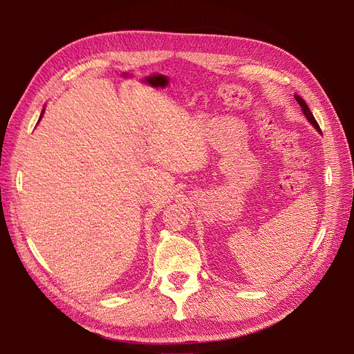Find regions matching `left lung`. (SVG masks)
<instances>
[{
  "label": "left lung",
  "mask_w": 354,
  "mask_h": 354,
  "mask_svg": "<svg viewBox=\"0 0 354 354\" xmlns=\"http://www.w3.org/2000/svg\"><path fill=\"white\" fill-rule=\"evenodd\" d=\"M295 100L298 102V104L299 106H301V109H303V112H304V115H306V118H307V120L310 121V122H312L313 125H315V128H316V130L317 131H320V128H319V124L316 122V120H315V116H313V113L312 112H310V109H308V106L306 104V102L301 99V97H299V95H295Z\"/></svg>",
  "instance_id": "obj_1"
}]
</instances>
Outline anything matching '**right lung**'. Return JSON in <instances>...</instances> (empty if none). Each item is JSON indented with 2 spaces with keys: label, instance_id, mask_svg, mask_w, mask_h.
<instances>
[{
  "label": "right lung",
  "instance_id": "obj_1",
  "mask_svg": "<svg viewBox=\"0 0 354 354\" xmlns=\"http://www.w3.org/2000/svg\"><path fill=\"white\" fill-rule=\"evenodd\" d=\"M42 113H44V112H42ZM42 113H41V116H42Z\"/></svg>",
  "mask_w": 354,
  "mask_h": 354
}]
</instances>
